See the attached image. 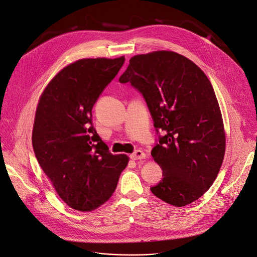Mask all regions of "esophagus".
Segmentation results:
<instances>
[{"mask_svg": "<svg viewBox=\"0 0 257 257\" xmlns=\"http://www.w3.org/2000/svg\"><path fill=\"white\" fill-rule=\"evenodd\" d=\"M146 158H147V154L143 151H139V150L130 155L131 160H142V159H146Z\"/></svg>", "mask_w": 257, "mask_h": 257, "instance_id": "esophagus-1", "label": "esophagus"}]
</instances>
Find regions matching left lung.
I'll return each mask as SVG.
<instances>
[{
	"label": "left lung",
	"instance_id": "left-lung-1",
	"mask_svg": "<svg viewBox=\"0 0 257 257\" xmlns=\"http://www.w3.org/2000/svg\"><path fill=\"white\" fill-rule=\"evenodd\" d=\"M121 83L143 93L154 126L165 133L152 150L163 178L151 188L164 202L182 207L214 182L225 153V132L213 87L202 69L173 51L130 58Z\"/></svg>",
	"mask_w": 257,
	"mask_h": 257
}]
</instances>
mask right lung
Returning <instances> with one entry per match:
<instances>
[{"mask_svg":"<svg viewBox=\"0 0 257 257\" xmlns=\"http://www.w3.org/2000/svg\"><path fill=\"white\" fill-rule=\"evenodd\" d=\"M125 57L84 58L63 67L39 99L32 142L61 200L93 211L113 194L129 157L112 155L92 125V108Z\"/></svg>","mask_w":257,"mask_h":257,"instance_id":"right-lung-1","label":"right lung"}]
</instances>
